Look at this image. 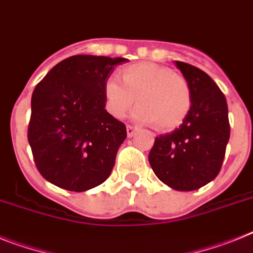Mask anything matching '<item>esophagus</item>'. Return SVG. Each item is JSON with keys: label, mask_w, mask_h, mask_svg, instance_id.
<instances>
[{"label": "esophagus", "mask_w": 253, "mask_h": 253, "mask_svg": "<svg viewBox=\"0 0 253 253\" xmlns=\"http://www.w3.org/2000/svg\"><path fill=\"white\" fill-rule=\"evenodd\" d=\"M135 131H136V127L130 126V125H128V126H127V136L128 137L132 136L133 133H135Z\"/></svg>", "instance_id": "esophagus-1"}]
</instances>
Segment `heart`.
Here are the masks:
<instances>
[{"instance_id":"b5f03b06","label":"heart","mask_w":253,"mask_h":253,"mask_svg":"<svg viewBox=\"0 0 253 253\" xmlns=\"http://www.w3.org/2000/svg\"><path fill=\"white\" fill-rule=\"evenodd\" d=\"M122 82L109 77L103 86L105 109L122 118L137 105L132 117L137 122L157 123L161 130L179 127L192 107V90L184 76L156 63H136L121 72Z\"/></svg>"}]
</instances>
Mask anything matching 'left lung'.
Here are the masks:
<instances>
[{"mask_svg":"<svg viewBox=\"0 0 253 253\" xmlns=\"http://www.w3.org/2000/svg\"><path fill=\"white\" fill-rule=\"evenodd\" d=\"M192 90V107L179 128L156 137L149 163L169 188L190 192L215 179L230 137L228 104L209 74L175 61Z\"/></svg>","mask_w":253,"mask_h":253,"instance_id":"1","label":"left lung"}]
</instances>
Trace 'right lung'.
Segmentation results:
<instances>
[{"mask_svg": "<svg viewBox=\"0 0 253 253\" xmlns=\"http://www.w3.org/2000/svg\"><path fill=\"white\" fill-rule=\"evenodd\" d=\"M127 61L74 55L36 86L28 141L38 171L51 184L86 192L109 177L127 131L105 110L103 86Z\"/></svg>", "mask_w": 253, "mask_h": 253, "instance_id": "add662e5", "label": "right lung"}]
</instances>
